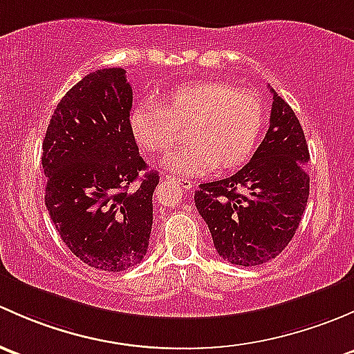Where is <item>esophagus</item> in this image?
I'll return each mask as SVG.
<instances>
[{"label": "esophagus", "mask_w": 354, "mask_h": 354, "mask_svg": "<svg viewBox=\"0 0 354 354\" xmlns=\"http://www.w3.org/2000/svg\"><path fill=\"white\" fill-rule=\"evenodd\" d=\"M169 177V180H172V182H176L177 185H180L182 189H184V191H191L192 187H194V182H191V180H187V178H180V177H172V176H167Z\"/></svg>", "instance_id": "esophagus-1"}]
</instances>
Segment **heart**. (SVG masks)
Masks as SVG:
<instances>
[{
	"instance_id": "heart-1",
	"label": "heart",
	"mask_w": 354,
	"mask_h": 354,
	"mask_svg": "<svg viewBox=\"0 0 354 354\" xmlns=\"http://www.w3.org/2000/svg\"><path fill=\"white\" fill-rule=\"evenodd\" d=\"M264 126L261 97L221 82L184 83L163 105L141 102L129 115L133 138L148 155L176 147L187 127L191 143L163 160V169L177 176L239 169L257 150Z\"/></svg>"
}]
</instances>
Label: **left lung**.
<instances>
[{
    "mask_svg": "<svg viewBox=\"0 0 354 354\" xmlns=\"http://www.w3.org/2000/svg\"><path fill=\"white\" fill-rule=\"evenodd\" d=\"M269 129L245 167L199 185L194 203L216 252L236 266H259L283 252L308 201L310 160L300 121L271 88Z\"/></svg>",
    "mask_w": 354,
    "mask_h": 354,
    "instance_id": "left-lung-1",
    "label": "left lung"
}]
</instances>
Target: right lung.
I'll use <instances>...</instances> for the list:
<instances>
[{
	"mask_svg": "<svg viewBox=\"0 0 354 354\" xmlns=\"http://www.w3.org/2000/svg\"><path fill=\"white\" fill-rule=\"evenodd\" d=\"M133 88L122 68L69 88L47 126L46 207L61 240L90 268L119 272L147 256L160 177L129 129Z\"/></svg>",
	"mask_w": 354,
	"mask_h": 354,
	"instance_id": "1",
	"label": "right lung"
}]
</instances>
